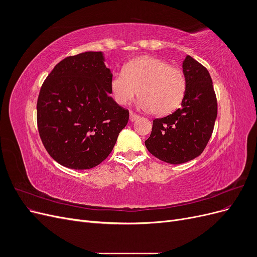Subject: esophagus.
Here are the masks:
<instances>
[{
  "label": "esophagus",
  "mask_w": 257,
  "mask_h": 257,
  "mask_svg": "<svg viewBox=\"0 0 257 257\" xmlns=\"http://www.w3.org/2000/svg\"><path fill=\"white\" fill-rule=\"evenodd\" d=\"M139 118H141V116H139L138 114H136V113H134V112H130V121H132V122H134V121H136V120H138Z\"/></svg>",
  "instance_id": "1"
}]
</instances>
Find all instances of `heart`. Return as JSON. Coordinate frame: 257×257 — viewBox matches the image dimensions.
Wrapping results in <instances>:
<instances>
[{
    "mask_svg": "<svg viewBox=\"0 0 257 257\" xmlns=\"http://www.w3.org/2000/svg\"><path fill=\"white\" fill-rule=\"evenodd\" d=\"M185 92L186 79L181 69L157 57L130 61L123 72L114 73L110 80V93L116 104L127 105L139 95L138 106L159 115L176 110Z\"/></svg>",
    "mask_w": 257,
    "mask_h": 257,
    "instance_id": "heart-1",
    "label": "heart"
}]
</instances>
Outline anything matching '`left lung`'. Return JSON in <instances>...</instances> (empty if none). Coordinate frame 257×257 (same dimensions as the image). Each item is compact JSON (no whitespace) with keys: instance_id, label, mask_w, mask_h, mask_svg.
Masks as SVG:
<instances>
[{"instance_id":"8db88e82","label":"left lung","mask_w":257,"mask_h":257,"mask_svg":"<svg viewBox=\"0 0 257 257\" xmlns=\"http://www.w3.org/2000/svg\"><path fill=\"white\" fill-rule=\"evenodd\" d=\"M186 92L179 108L164 118L153 120L148 151L168 164H182L197 158L213 132L217 114L212 79L207 68L192 57L183 63Z\"/></svg>"}]
</instances>
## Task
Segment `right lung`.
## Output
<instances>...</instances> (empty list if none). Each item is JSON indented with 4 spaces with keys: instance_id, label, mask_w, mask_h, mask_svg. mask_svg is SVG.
I'll list each match as a JSON object with an SVG mask.
<instances>
[{
    "instance_id": "add662e5",
    "label": "right lung",
    "mask_w": 257,
    "mask_h": 257,
    "mask_svg": "<svg viewBox=\"0 0 257 257\" xmlns=\"http://www.w3.org/2000/svg\"><path fill=\"white\" fill-rule=\"evenodd\" d=\"M112 74L102 51L68 57L54 66L37 99V126L50 157L72 169H90L112 151L128 110L110 96Z\"/></svg>"
}]
</instances>
